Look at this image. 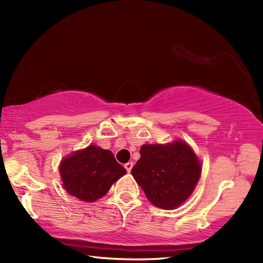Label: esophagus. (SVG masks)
Wrapping results in <instances>:
<instances>
[{"label":"esophagus","instance_id":"obj_1","mask_svg":"<svg viewBox=\"0 0 263 263\" xmlns=\"http://www.w3.org/2000/svg\"><path fill=\"white\" fill-rule=\"evenodd\" d=\"M124 167H125V169H126V172H127V173H130V172H131V169H132V167H133V162H127V163L124 164Z\"/></svg>","mask_w":263,"mask_h":263}]
</instances>
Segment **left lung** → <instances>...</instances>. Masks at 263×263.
I'll return each instance as SVG.
<instances>
[{
  "instance_id": "left-lung-1",
  "label": "left lung",
  "mask_w": 263,
  "mask_h": 263,
  "mask_svg": "<svg viewBox=\"0 0 263 263\" xmlns=\"http://www.w3.org/2000/svg\"><path fill=\"white\" fill-rule=\"evenodd\" d=\"M201 163L188 145H144L132 175L148 201L161 209L181 205L193 193L201 175Z\"/></svg>"
}]
</instances>
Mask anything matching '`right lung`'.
Listing matches in <instances>:
<instances>
[{"instance_id":"right-lung-1","label":"right lung","mask_w":263,"mask_h":263,"mask_svg":"<svg viewBox=\"0 0 263 263\" xmlns=\"http://www.w3.org/2000/svg\"><path fill=\"white\" fill-rule=\"evenodd\" d=\"M60 174L69 195L83 202H94L103 197L126 171L110 151L90 145L62 160Z\"/></svg>"}]
</instances>
